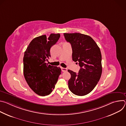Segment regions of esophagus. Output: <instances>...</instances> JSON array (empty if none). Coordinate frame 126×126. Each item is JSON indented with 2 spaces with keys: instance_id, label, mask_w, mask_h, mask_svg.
Here are the masks:
<instances>
[{
  "instance_id": "34e87169",
  "label": "esophagus",
  "mask_w": 126,
  "mask_h": 126,
  "mask_svg": "<svg viewBox=\"0 0 126 126\" xmlns=\"http://www.w3.org/2000/svg\"><path fill=\"white\" fill-rule=\"evenodd\" d=\"M61 69H62V72H66V71H67V68L62 67V68H61Z\"/></svg>"
}]
</instances>
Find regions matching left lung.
Here are the masks:
<instances>
[{"instance_id":"1","label":"left lung","mask_w":126,"mask_h":126,"mask_svg":"<svg viewBox=\"0 0 126 126\" xmlns=\"http://www.w3.org/2000/svg\"><path fill=\"white\" fill-rule=\"evenodd\" d=\"M72 49V59L81 67L79 72L68 70L71 78L68 87L72 93L84 96L90 93L102 74V55L95 41L88 35L79 33H64Z\"/></svg>"}]
</instances>
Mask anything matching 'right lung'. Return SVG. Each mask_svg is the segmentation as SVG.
<instances>
[{"label": "right lung", "mask_w": 126, "mask_h": 126, "mask_svg": "<svg viewBox=\"0 0 126 126\" xmlns=\"http://www.w3.org/2000/svg\"><path fill=\"white\" fill-rule=\"evenodd\" d=\"M60 37L52 33L34 38L27 47L23 57V73L28 85L38 95H49L55 88L61 69L46 63L50 57L51 47Z\"/></svg>", "instance_id": "obj_1"}]
</instances>
